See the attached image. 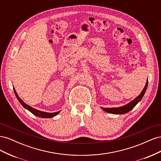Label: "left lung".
<instances>
[{
    "mask_svg": "<svg viewBox=\"0 0 161 161\" xmlns=\"http://www.w3.org/2000/svg\"><path fill=\"white\" fill-rule=\"evenodd\" d=\"M147 86H148V80L146 83V85L144 86V88L143 89L142 91L141 92V93L136 97L135 99L133 101H131L130 103H128L127 105H124L122 107H119V108H101L102 109L104 110L106 112H108V113L110 114H124L128 113V111H131L132 109L134 107L137 105L138 102L142 99V97L145 93L146 91H147Z\"/></svg>",
    "mask_w": 161,
    "mask_h": 161,
    "instance_id": "obj_1",
    "label": "left lung"
}]
</instances>
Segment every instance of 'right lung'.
I'll use <instances>...</instances> for the list:
<instances>
[{"label":"right lung","mask_w":161,"mask_h":161,"mask_svg":"<svg viewBox=\"0 0 161 161\" xmlns=\"http://www.w3.org/2000/svg\"><path fill=\"white\" fill-rule=\"evenodd\" d=\"M14 89V94H15L16 97L17 99L19 100V101L20 102V103L25 108V109H27V110L30 111L31 113H32L33 114H34L35 115L37 116V117H40V118H53V117H54L55 115H56L57 114H59L60 111H57V112H54V113H46V112H43V111H39V110H37L36 109H34L33 108H31V107H30V105H27L26 103H24V102L19 98L16 91Z\"/></svg>","instance_id":"right-lung-1"}]
</instances>
